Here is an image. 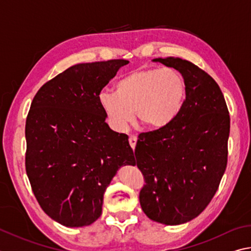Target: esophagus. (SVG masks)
Here are the masks:
<instances>
[{"label":"esophagus","instance_id":"1","mask_svg":"<svg viewBox=\"0 0 251 251\" xmlns=\"http://www.w3.org/2000/svg\"><path fill=\"white\" fill-rule=\"evenodd\" d=\"M128 141H129L130 147L133 148V150H134L135 147H136V144H137V137H136V136H134V135H130L129 138H128Z\"/></svg>","mask_w":251,"mask_h":251}]
</instances>
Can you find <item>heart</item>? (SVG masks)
<instances>
[{
    "label": "heart",
    "instance_id": "heart-1",
    "mask_svg": "<svg viewBox=\"0 0 251 251\" xmlns=\"http://www.w3.org/2000/svg\"><path fill=\"white\" fill-rule=\"evenodd\" d=\"M185 93V81L179 71L141 68L118 80L115 92H102L99 101L110 126L124 133L134 120V111L151 129L171 124L182 110Z\"/></svg>",
    "mask_w": 251,
    "mask_h": 251
}]
</instances>
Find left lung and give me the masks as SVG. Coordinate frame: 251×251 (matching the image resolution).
Wrapping results in <instances>:
<instances>
[{"label": "left lung", "mask_w": 251, "mask_h": 251, "mask_svg": "<svg viewBox=\"0 0 251 251\" xmlns=\"http://www.w3.org/2000/svg\"><path fill=\"white\" fill-rule=\"evenodd\" d=\"M153 61L179 71L186 93L171 124L138 136L135 165L146 182L139 202L150 220L180 225L199 216L216 193L227 166L230 118L220 86L204 70L181 58Z\"/></svg>", "instance_id": "1"}]
</instances>
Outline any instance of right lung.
I'll use <instances>...</instances> for the list:
<instances>
[{
	"label": "right lung",
	"instance_id": "obj_1",
	"mask_svg": "<svg viewBox=\"0 0 251 251\" xmlns=\"http://www.w3.org/2000/svg\"><path fill=\"white\" fill-rule=\"evenodd\" d=\"M127 63L114 59L72 66L46 82L31 102L26 173L40 207L63 226L97 221L117 170L134 163L128 136L108 127L99 101L102 89Z\"/></svg>",
	"mask_w": 251,
	"mask_h": 251
}]
</instances>
